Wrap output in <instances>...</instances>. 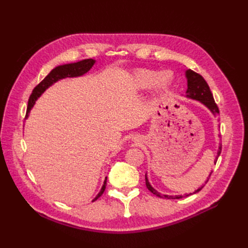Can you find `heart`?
Instances as JSON below:
<instances>
[{
	"mask_svg": "<svg viewBox=\"0 0 248 248\" xmlns=\"http://www.w3.org/2000/svg\"><path fill=\"white\" fill-rule=\"evenodd\" d=\"M172 82V74L170 71H155L141 69L137 71L132 77L133 87L138 90H146L154 87L159 94L166 93Z\"/></svg>",
	"mask_w": 248,
	"mask_h": 248,
	"instance_id": "heart-1",
	"label": "heart"
}]
</instances>
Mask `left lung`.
Masks as SVG:
<instances>
[{
	"mask_svg": "<svg viewBox=\"0 0 248 248\" xmlns=\"http://www.w3.org/2000/svg\"><path fill=\"white\" fill-rule=\"evenodd\" d=\"M185 76H186V78H187V91H186L187 98L200 101L201 103L204 104L206 108H208L210 109V111H211L214 116H216V117L218 116V114H219L218 107H217V104L215 103L213 95H212L211 91H210V88L207 84V81L204 79V78L200 76L199 73L192 71L191 69L186 70ZM220 153H221V144L218 147V151H217V156H216V158L214 160L215 163H216L217 159H218ZM211 174H212V171L210 172L209 178H210V176H211ZM209 178H207V181L205 182V184L208 182ZM146 186H147V188L150 191H151L153 194H155L156 197L162 198V199L176 200V199H182V198H185V197H188L189 194H192V193H189V194H185V196H175V197L174 196H167V194H161L157 190H155L153 187L151 186V184L149 183L148 178H147V174H146ZM204 186L205 185L201 186L200 188H198L193 193L199 192Z\"/></svg>",
	"mask_w": 248,
	"mask_h": 248,
	"instance_id": "1",
	"label": "left lung"
}]
</instances>
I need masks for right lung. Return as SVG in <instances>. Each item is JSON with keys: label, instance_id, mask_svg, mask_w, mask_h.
<instances>
[{"label": "right lung", "instance_id": "obj_1", "mask_svg": "<svg viewBox=\"0 0 248 248\" xmlns=\"http://www.w3.org/2000/svg\"><path fill=\"white\" fill-rule=\"evenodd\" d=\"M95 62L96 61L93 59H86V60H82V61L77 62V63L60 65V66L56 67V68L52 69L47 74V76L44 78V79L34 88L33 92L29 98L26 118L28 117L30 110H31V108L34 107L36 100L39 98V97L42 95V93L46 91L48 87H50L52 84H55L56 81H58L60 79H63L65 78H77V77L84 76L85 73H87L90 69L92 68ZM106 186H107V177H106V180H104V183L101 187L99 193L97 194L96 198L92 202L96 201L99 197L102 196V193L104 192V190H106Z\"/></svg>", "mask_w": 248, "mask_h": 248}]
</instances>
